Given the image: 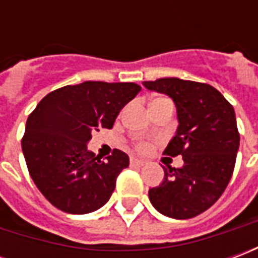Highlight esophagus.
I'll list each match as a JSON object with an SVG mask.
<instances>
[{
	"instance_id": "1",
	"label": "esophagus",
	"mask_w": 258,
	"mask_h": 258,
	"mask_svg": "<svg viewBox=\"0 0 258 258\" xmlns=\"http://www.w3.org/2000/svg\"><path fill=\"white\" fill-rule=\"evenodd\" d=\"M130 163H131V166H138V167H141V166H144L145 164V160H142V159H138V157H131L130 159Z\"/></svg>"
}]
</instances>
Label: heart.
Here are the masks:
<instances>
[{
  "instance_id": "obj_1",
  "label": "heart",
  "mask_w": 258,
  "mask_h": 258,
  "mask_svg": "<svg viewBox=\"0 0 258 258\" xmlns=\"http://www.w3.org/2000/svg\"><path fill=\"white\" fill-rule=\"evenodd\" d=\"M159 99H166V98H159ZM140 148H141V149H146V145H145V144H141Z\"/></svg>"
}]
</instances>
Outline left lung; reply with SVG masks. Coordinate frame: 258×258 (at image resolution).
<instances>
[{"mask_svg":"<svg viewBox=\"0 0 258 258\" xmlns=\"http://www.w3.org/2000/svg\"><path fill=\"white\" fill-rule=\"evenodd\" d=\"M142 84L175 103L178 127L164 153L184 159L182 167L164 168V179L149 189V200L170 218L199 216L216 203L232 177L239 149L235 110L209 84L177 77Z\"/></svg>","mask_w":258,"mask_h":258,"instance_id":"obj_1","label":"left lung"}]
</instances>
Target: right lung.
Wrapping results in <instances>:
<instances>
[{"label": "right lung", "mask_w": 258, "mask_h": 258, "mask_svg": "<svg viewBox=\"0 0 258 258\" xmlns=\"http://www.w3.org/2000/svg\"><path fill=\"white\" fill-rule=\"evenodd\" d=\"M141 87L84 81L44 96L26 121L22 151L30 177L48 202L69 214H87L110 199L130 159L114 149L101 160L87 144L92 131L112 128Z\"/></svg>", "instance_id": "1"}]
</instances>
